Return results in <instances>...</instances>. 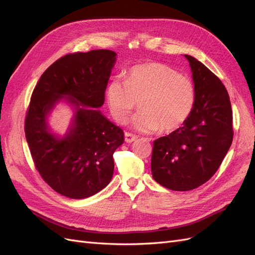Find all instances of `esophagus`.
Here are the masks:
<instances>
[{
    "instance_id": "1",
    "label": "esophagus",
    "mask_w": 255,
    "mask_h": 255,
    "mask_svg": "<svg viewBox=\"0 0 255 255\" xmlns=\"http://www.w3.org/2000/svg\"><path fill=\"white\" fill-rule=\"evenodd\" d=\"M137 139V136L136 135H133V134H130V133H128V132H126L125 133V140L127 141V142H133V141H135Z\"/></svg>"
}]
</instances>
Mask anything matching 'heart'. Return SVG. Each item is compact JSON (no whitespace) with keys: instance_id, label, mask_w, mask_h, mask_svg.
I'll return each mask as SVG.
<instances>
[{"instance_id":"obj_1","label":"heart","mask_w":255,"mask_h":255,"mask_svg":"<svg viewBox=\"0 0 255 255\" xmlns=\"http://www.w3.org/2000/svg\"><path fill=\"white\" fill-rule=\"evenodd\" d=\"M106 101L116 121L125 123L140 103L141 112L132 120L144 133H171L188 120L196 101L194 82L165 64L135 65L127 80L114 78L106 88Z\"/></svg>"}]
</instances>
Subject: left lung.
Listing matches in <instances>:
<instances>
[{
    "label": "left lung",
    "instance_id": "obj_1",
    "mask_svg": "<svg viewBox=\"0 0 255 255\" xmlns=\"http://www.w3.org/2000/svg\"><path fill=\"white\" fill-rule=\"evenodd\" d=\"M189 61L196 89L190 117L183 127L153 141L151 170L161 186L195 189L218 170L233 140V114L225 85L195 57Z\"/></svg>",
    "mask_w": 255,
    "mask_h": 255
}]
</instances>
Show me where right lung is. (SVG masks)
I'll use <instances>...</instances> for the list:
<instances>
[{
	"mask_svg": "<svg viewBox=\"0 0 255 255\" xmlns=\"http://www.w3.org/2000/svg\"><path fill=\"white\" fill-rule=\"evenodd\" d=\"M116 55L111 50L67 54L42 73L30 98L24 130L32 158L43 181L65 197L94 196L113 177V154L125 133L97 109L104 104ZM65 96L75 118L59 138L49 132L46 117Z\"/></svg>",
	"mask_w": 255,
	"mask_h": 255,
	"instance_id": "1",
	"label": "right lung"
}]
</instances>
